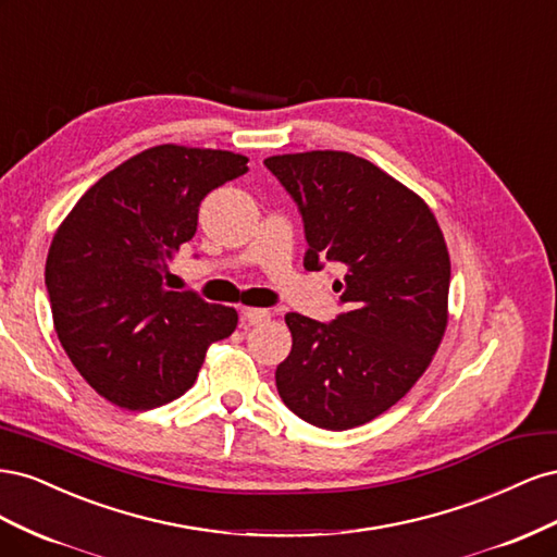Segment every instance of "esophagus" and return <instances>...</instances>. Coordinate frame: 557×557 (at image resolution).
Masks as SVG:
<instances>
[{"instance_id": "1", "label": "esophagus", "mask_w": 557, "mask_h": 557, "mask_svg": "<svg viewBox=\"0 0 557 557\" xmlns=\"http://www.w3.org/2000/svg\"><path fill=\"white\" fill-rule=\"evenodd\" d=\"M269 318H272V313H269L267 309H244V311H242V325H244V327L262 325V323H267Z\"/></svg>"}]
</instances>
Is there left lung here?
Instances as JSON below:
<instances>
[{
    "label": "left lung",
    "instance_id": "8db88e82",
    "mask_svg": "<svg viewBox=\"0 0 557 557\" xmlns=\"http://www.w3.org/2000/svg\"><path fill=\"white\" fill-rule=\"evenodd\" d=\"M305 221L309 272L346 267L344 313L318 323L288 313L293 350L276 367L278 395L323 430L369 423L407 395L448 323L450 260L430 207L376 164L344 150L264 160Z\"/></svg>",
    "mask_w": 557,
    "mask_h": 557
}]
</instances>
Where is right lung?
Segmentation results:
<instances>
[{
	"mask_svg": "<svg viewBox=\"0 0 557 557\" xmlns=\"http://www.w3.org/2000/svg\"><path fill=\"white\" fill-rule=\"evenodd\" d=\"M248 172V158L162 144L117 164L58 227L46 288L58 339L78 374L117 407L146 411L195 383L237 311L193 290H166V260L197 232L211 190Z\"/></svg>",
	"mask_w": 557,
	"mask_h": 557,
	"instance_id": "obj_1",
	"label": "right lung"
}]
</instances>
